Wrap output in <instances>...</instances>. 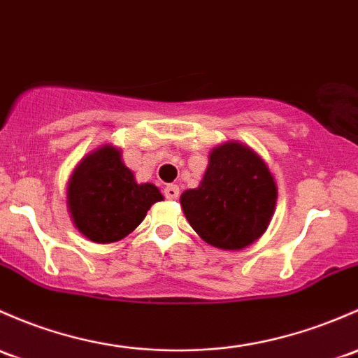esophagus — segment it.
Listing matches in <instances>:
<instances>
[{"mask_svg":"<svg viewBox=\"0 0 358 358\" xmlns=\"http://www.w3.org/2000/svg\"><path fill=\"white\" fill-rule=\"evenodd\" d=\"M178 194H180V190H178V187H176V185H166V187H164V197L169 199V201H175V199L178 197Z\"/></svg>","mask_w":358,"mask_h":358,"instance_id":"esophagus-1","label":"esophagus"}]
</instances>
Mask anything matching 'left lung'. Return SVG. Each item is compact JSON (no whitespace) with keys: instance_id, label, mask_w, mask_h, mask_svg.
I'll return each instance as SVG.
<instances>
[{"instance_id":"obj_1","label":"left lung","mask_w":358,"mask_h":358,"mask_svg":"<svg viewBox=\"0 0 358 358\" xmlns=\"http://www.w3.org/2000/svg\"><path fill=\"white\" fill-rule=\"evenodd\" d=\"M276 194L264 161L247 145L227 142L210 152L201 185L183 192L180 202L187 221L204 242L240 250L266 231Z\"/></svg>"}]
</instances>
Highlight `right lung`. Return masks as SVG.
I'll list each match as a JSON object with an SVG mask.
<instances>
[{
    "mask_svg": "<svg viewBox=\"0 0 358 358\" xmlns=\"http://www.w3.org/2000/svg\"><path fill=\"white\" fill-rule=\"evenodd\" d=\"M163 201L152 183L138 185L113 145L94 150L75 168L69 183V208L75 227L96 243L125 238Z\"/></svg>",
    "mask_w": 358,
    "mask_h": 358,
    "instance_id": "1",
    "label": "right lung"
}]
</instances>
